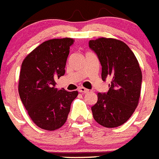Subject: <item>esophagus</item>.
<instances>
[{"label": "esophagus", "mask_w": 159, "mask_h": 159, "mask_svg": "<svg viewBox=\"0 0 159 159\" xmlns=\"http://www.w3.org/2000/svg\"><path fill=\"white\" fill-rule=\"evenodd\" d=\"M78 91H79L80 93H88V92H89V89H85V87H82V86H81V87L78 88Z\"/></svg>", "instance_id": "1"}]
</instances>
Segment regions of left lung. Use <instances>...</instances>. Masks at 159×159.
Masks as SVG:
<instances>
[{
	"label": "left lung",
	"mask_w": 159,
	"mask_h": 159,
	"mask_svg": "<svg viewBox=\"0 0 159 159\" xmlns=\"http://www.w3.org/2000/svg\"><path fill=\"white\" fill-rule=\"evenodd\" d=\"M89 45L98 57L102 80H110L108 92L98 93V102L91 107L93 118L105 127H118L129 120L139 105L143 79L139 63L120 40L100 38L89 41Z\"/></svg>",
	"instance_id": "left-lung-1"
}]
</instances>
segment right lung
Returning <instances> with one entry per match:
<instances>
[{
  "mask_svg": "<svg viewBox=\"0 0 159 159\" xmlns=\"http://www.w3.org/2000/svg\"><path fill=\"white\" fill-rule=\"evenodd\" d=\"M73 38L45 41L22 61L18 92L29 116L41 129L53 131L67 120L72 102L78 91L57 90L55 79L65 74L66 60Z\"/></svg>",
  "mask_w": 159,
  "mask_h": 159,
  "instance_id": "right-lung-1",
  "label": "right lung"
}]
</instances>
